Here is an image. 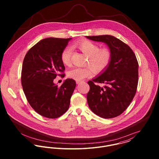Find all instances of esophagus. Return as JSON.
I'll return each mask as SVG.
<instances>
[{
  "instance_id": "obj_1",
  "label": "esophagus",
  "mask_w": 159,
  "mask_h": 159,
  "mask_svg": "<svg viewBox=\"0 0 159 159\" xmlns=\"http://www.w3.org/2000/svg\"><path fill=\"white\" fill-rule=\"evenodd\" d=\"M76 84H79L81 83V81H76Z\"/></svg>"
}]
</instances>
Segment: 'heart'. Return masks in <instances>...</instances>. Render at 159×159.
Wrapping results in <instances>:
<instances>
[{
  "mask_svg": "<svg viewBox=\"0 0 159 159\" xmlns=\"http://www.w3.org/2000/svg\"><path fill=\"white\" fill-rule=\"evenodd\" d=\"M75 46L88 56L87 64H89L95 71H102L109 66L111 60V53L109 49H100L99 46L91 41H83ZM71 54L72 50L69 47L65 48L62 51L61 59L65 66H70ZM67 75L71 79L80 81L91 76L92 70L90 67H75L69 70Z\"/></svg>",
  "mask_w": 159,
  "mask_h": 159,
  "instance_id": "1",
  "label": "heart"
}]
</instances>
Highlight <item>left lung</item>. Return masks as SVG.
Returning a JSON list of instances; mask_svg holds the SVG:
<instances>
[{"label": "left lung", "mask_w": 159, "mask_h": 159, "mask_svg": "<svg viewBox=\"0 0 159 159\" xmlns=\"http://www.w3.org/2000/svg\"><path fill=\"white\" fill-rule=\"evenodd\" d=\"M95 42L107 44L111 53V60L99 75L88 81L90 90L87 100L91 111L105 119L122 113L129 106L136 93L138 82V63L132 49L123 42L110 35L86 36ZM94 82L103 83L102 88Z\"/></svg>", "instance_id": "obj_1"}]
</instances>
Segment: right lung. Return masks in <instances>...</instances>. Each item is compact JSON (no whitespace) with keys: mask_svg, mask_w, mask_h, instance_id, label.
Wrapping results in <instances>:
<instances>
[{"mask_svg":"<svg viewBox=\"0 0 159 159\" xmlns=\"http://www.w3.org/2000/svg\"><path fill=\"white\" fill-rule=\"evenodd\" d=\"M70 39L46 38L32 46L25 54L21 72V84L32 108L42 116L55 119L65 113L76 87L73 79H67L61 87L53 81L65 70L61 55Z\"/></svg>","mask_w":159,"mask_h":159,"instance_id":"add662e5","label":"right lung"}]
</instances>
